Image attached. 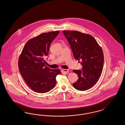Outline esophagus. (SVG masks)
Masks as SVG:
<instances>
[{"label":"esophagus","instance_id":"obj_1","mask_svg":"<svg viewBox=\"0 0 125 125\" xmlns=\"http://www.w3.org/2000/svg\"><path fill=\"white\" fill-rule=\"evenodd\" d=\"M68 72H69V70H68V69H63V70H62V72L63 73H68Z\"/></svg>","mask_w":125,"mask_h":125}]
</instances>
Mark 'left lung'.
Returning a JSON list of instances; mask_svg holds the SVG:
<instances>
[{
    "instance_id": "1",
    "label": "left lung",
    "mask_w": 125,
    "mask_h": 125,
    "mask_svg": "<svg viewBox=\"0 0 125 125\" xmlns=\"http://www.w3.org/2000/svg\"><path fill=\"white\" fill-rule=\"evenodd\" d=\"M76 60L81 62L82 70H73L78 75L73 86L79 91H84L94 86L103 69L104 56L102 48L90 34L77 31H63Z\"/></svg>"
}]
</instances>
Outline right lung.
Here are the masks:
<instances>
[{
	"mask_svg": "<svg viewBox=\"0 0 125 125\" xmlns=\"http://www.w3.org/2000/svg\"><path fill=\"white\" fill-rule=\"evenodd\" d=\"M59 31L40 34L26 42L18 60V68L22 78L32 90L46 93L56 84L59 69H51L46 66L44 58L48 54L51 43L59 34Z\"/></svg>",
	"mask_w": 125,
	"mask_h": 125,
	"instance_id": "1",
	"label": "right lung"
}]
</instances>
